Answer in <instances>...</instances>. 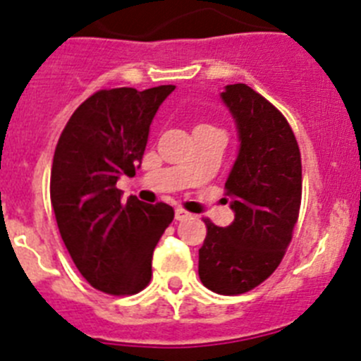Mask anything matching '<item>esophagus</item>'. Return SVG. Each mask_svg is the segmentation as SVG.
I'll list each match as a JSON object with an SVG mask.
<instances>
[{"label": "esophagus", "instance_id": "esophagus-1", "mask_svg": "<svg viewBox=\"0 0 361 361\" xmlns=\"http://www.w3.org/2000/svg\"><path fill=\"white\" fill-rule=\"evenodd\" d=\"M174 216H176V221H183V219H187V217L190 216V214H188L187 210H183V209H176Z\"/></svg>", "mask_w": 361, "mask_h": 361}]
</instances>
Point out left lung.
<instances>
[{
    "instance_id": "left-lung-1",
    "label": "left lung",
    "mask_w": 361,
    "mask_h": 361,
    "mask_svg": "<svg viewBox=\"0 0 361 361\" xmlns=\"http://www.w3.org/2000/svg\"><path fill=\"white\" fill-rule=\"evenodd\" d=\"M221 100L235 122L239 152L226 178L235 219L221 228L204 219L200 279L219 295L253 290L284 257L302 197L300 151L288 120L246 84H230Z\"/></svg>"
}]
</instances>
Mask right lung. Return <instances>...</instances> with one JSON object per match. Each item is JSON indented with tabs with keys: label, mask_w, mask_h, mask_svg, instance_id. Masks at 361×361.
Here are the masks:
<instances>
[{
	"label": "right lung",
	"mask_w": 361,
	"mask_h": 361,
	"mask_svg": "<svg viewBox=\"0 0 361 361\" xmlns=\"http://www.w3.org/2000/svg\"><path fill=\"white\" fill-rule=\"evenodd\" d=\"M173 84L100 90L68 120L54 154L50 200L71 259L93 288L138 293L151 281L152 252L174 219L167 203L122 201L116 181L135 176L158 108Z\"/></svg>",
	"instance_id": "obj_1"
}]
</instances>
